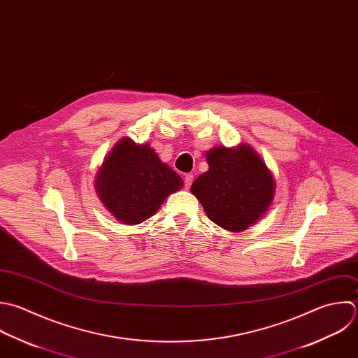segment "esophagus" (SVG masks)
<instances>
[{"mask_svg": "<svg viewBox=\"0 0 358 358\" xmlns=\"http://www.w3.org/2000/svg\"><path fill=\"white\" fill-rule=\"evenodd\" d=\"M192 181H194V176H192V174H185V176H184V187H185L187 189L191 187Z\"/></svg>", "mask_w": 358, "mask_h": 358, "instance_id": "obj_1", "label": "esophagus"}]
</instances>
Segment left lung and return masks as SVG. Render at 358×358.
Returning <instances> with one entry per match:
<instances>
[{
	"label": "left lung",
	"mask_w": 358,
	"mask_h": 358,
	"mask_svg": "<svg viewBox=\"0 0 358 358\" xmlns=\"http://www.w3.org/2000/svg\"><path fill=\"white\" fill-rule=\"evenodd\" d=\"M209 170L191 185L208 217L224 230L240 233L269 209L275 180L261 156L248 145L216 146L206 153Z\"/></svg>",
	"instance_id": "8db88e82"
}]
</instances>
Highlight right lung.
I'll return each instance as SVG.
<instances>
[{
    "instance_id": "obj_1",
    "label": "right lung",
    "mask_w": 358,
    "mask_h": 358,
    "mask_svg": "<svg viewBox=\"0 0 358 358\" xmlns=\"http://www.w3.org/2000/svg\"><path fill=\"white\" fill-rule=\"evenodd\" d=\"M182 178L148 145L122 138L96 173L94 189L107 210L124 224L152 217L164 199L182 188Z\"/></svg>"
}]
</instances>
